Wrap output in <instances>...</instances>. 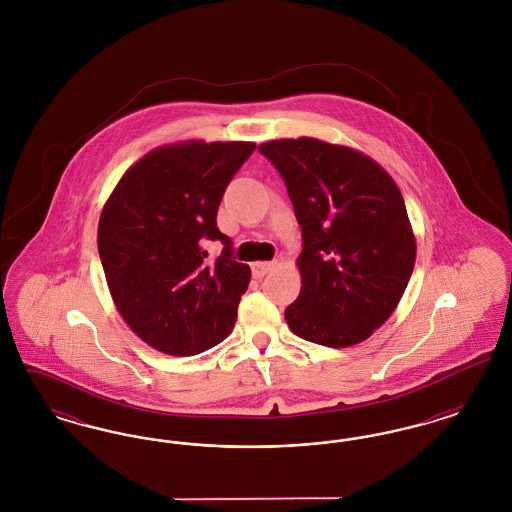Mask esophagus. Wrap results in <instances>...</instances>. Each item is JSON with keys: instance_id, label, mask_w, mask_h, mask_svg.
<instances>
[{"instance_id": "1", "label": "esophagus", "mask_w": 512, "mask_h": 512, "mask_svg": "<svg viewBox=\"0 0 512 512\" xmlns=\"http://www.w3.org/2000/svg\"><path fill=\"white\" fill-rule=\"evenodd\" d=\"M274 268L272 263H267V261H257V263H253L251 265V272H253V276L255 278H263V276H267L268 272Z\"/></svg>"}]
</instances>
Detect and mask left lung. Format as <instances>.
<instances>
[{
	"mask_svg": "<svg viewBox=\"0 0 512 512\" xmlns=\"http://www.w3.org/2000/svg\"><path fill=\"white\" fill-rule=\"evenodd\" d=\"M259 151L282 174L301 226V292L286 309L295 336L326 347L361 343L401 301L416 240L397 184L374 159L317 138Z\"/></svg>",
	"mask_w": 512,
	"mask_h": 512,
	"instance_id": "obj_1",
	"label": "left lung"
}]
</instances>
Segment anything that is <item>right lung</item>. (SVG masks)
<instances>
[{"label":"right lung","instance_id":"right-lung-1","mask_svg":"<svg viewBox=\"0 0 512 512\" xmlns=\"http://www.w3.org/2000/svg\"><path fill=\"white\" fill-rule=\"evenodd\" d=\"M253 142L186 140L151 149L103 205L99 259L124 322L153 349L190 357L224 340L251 270L217 228L220 199ZM205 239H220L217 262Z\"/></svg>","mask_w":512,"mask_h":512}]
</instances>
